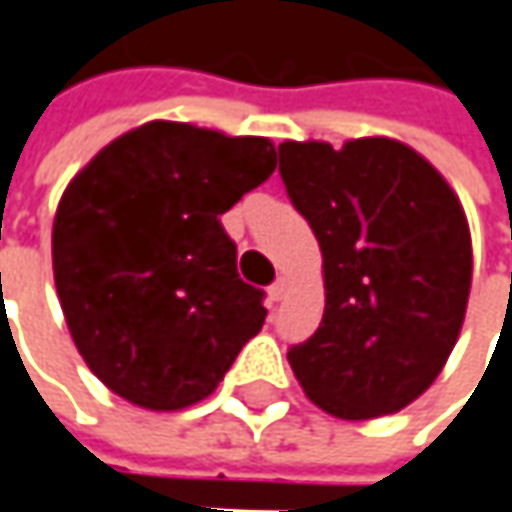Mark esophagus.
Returning a JSON list of instances; mask_svg holds the SVG:
<instances>
[{"label": "esophagus", "mask_w": 512, "mask_h": 512, "mask_svg": "<svg viewBox=\"0 0 512 512\" xmlns=\"http://www.w3.org/2000/svg\"><path fill=\"white\" fill-rule=\"evenodd\" d=\"M287 287H290V281H287V278H278V281L269 287V299H272V302H281V299L287 296Z\"/></svg>", "instance_id": "34e87169"}]
</instances>
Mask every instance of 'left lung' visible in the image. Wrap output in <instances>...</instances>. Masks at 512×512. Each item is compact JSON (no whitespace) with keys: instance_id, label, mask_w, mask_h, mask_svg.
Instances as JSON below:
<instances>
[{"instance_id":"1","label":"left lung","mask_w":512,"mask_h":512,"mask_svg":"<svg viewBox=\"0 0 512 512\" xmlns=\"http://www.w3.org/2000/svg\"><path fill=\"white\" fill-rule=\"evenodd\" d=\"M281 178L322 249L325 313L287 351L304 395L337 419H378L425 393L454 349L472 234L448 181L390 137L284 140Z\"/></svg>"}]
</instances>
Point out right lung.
<instances>
[{"label":"right lung","instance_id":"obj_1","mask_svg":"<svg viewBox=\"0 0 512 512\" xmlns=\"http://www.w3.org/2000/svg\"><path fill=\"white\" fill-rule=\"evenodd\" d=\"M275 172L266 137L152 119L111 140L61 196L52 269L90 372L146 410L208 398L263 328L219 216Z\"/></svg>","mask_w":512,"mask_h":512}]
</instances>
